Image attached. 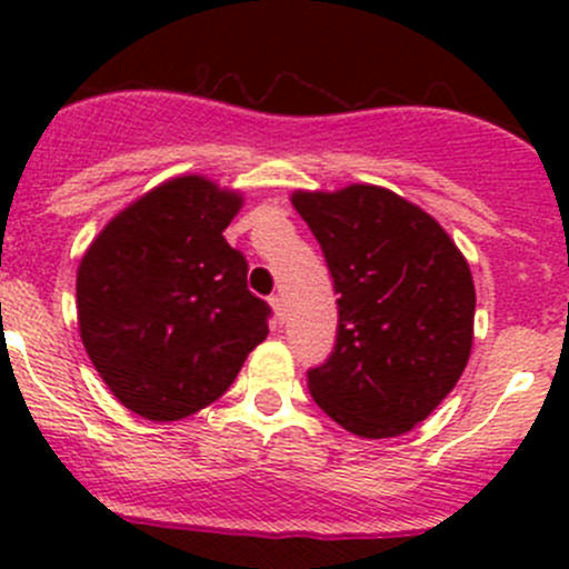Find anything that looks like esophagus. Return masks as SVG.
<instances>
[{
	"label": "esophagus",
	"mask_w": 569,
	"mask_h": 569,
	"mask_svg": "<svg viewBox=\"0 0 569 569\" xmlns=\"http://www.w3.org/2000/svg\"><path fill=\"white\" fill-rule=\"evenodd\" d=\"M269 306H272V311H274V319H278V321H283V317H286L283 297H280V295H272V297H269Z\"/></svg>",
	"instance_id": "34e87169"
}]
</instances>
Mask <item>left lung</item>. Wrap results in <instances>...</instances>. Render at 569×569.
<instances>
[{
  "instance_id": "left-lung-1",
  "label": "left lung",
  "mask_w": 569,
  "mask_h": 569,
  "mask_svg": "<svg viewBox=\"0 0 569 569\" xmlns=\"http://www.w3.org/2000/svg\"><path fill=\"white\" fill-rule=\"evenodd\" d=\"M338 295L330 358L308 369L313 401L360 438L421 423L457 386L473 343L468 261L418 206L369 183L297 192Z\"/></svg>"
}]
</instances>
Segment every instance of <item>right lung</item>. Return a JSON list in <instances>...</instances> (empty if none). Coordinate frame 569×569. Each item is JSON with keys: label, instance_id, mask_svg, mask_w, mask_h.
Listing matches in <instances>:
<instances>
[{"label": "right lung", "instance_id": "add662e5", "mask_svg": "<svg viewBox=\"0 0 569 569\" xmlns=\"http://www.w3.org/2000/svg\"><path fill=\"white\" fill-rule=\"evenodd\" d=\"M237 192L181 176L120 211L77 274L79 332L131 412L178 421L220 399L267 338L272 308L222 231Z\"/></svg>", "mask_w": 569, "mask_h": 569}]
</instances>
